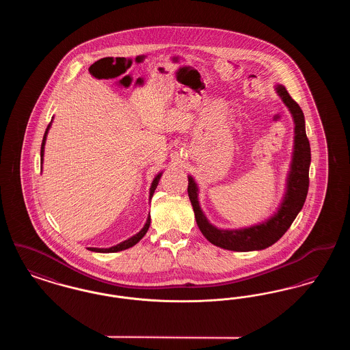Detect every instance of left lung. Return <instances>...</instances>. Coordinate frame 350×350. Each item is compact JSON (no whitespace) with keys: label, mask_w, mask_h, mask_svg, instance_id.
I'll list each match as a JSON object with an SVG mask.
<instances>
[{"label":"left lung","mask_w":350,"mask_h":350,"mask_svg":"<svg viewBox=\"0 0 350 350\" xmlns=\"http://www.w3.org/2000/svg\"><path fill=\"white\" fill-rule=\"evenodd\" d=\"M275 90L283 103L290 110L294 129V152L291 167L287 176L286 193L277 213L265 221L240 230H220L213 226L203 214L198 200V186L191 176H189L187 194L191 202L197 224L202 234L214 245L223 250L234 252H250L265 250L277 243L290 228L294 219L299 214L308 193V172L311 164V148L306 135V122L299 105L293 100L283 85H277Z\"/></svg>","instance_id":"1"}]
</instances>
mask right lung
I'll list each match as a JSON object with an SVG mask.
<instances>
[{"instance_id":"obj_1","label":"right lung","mask_w":350,"mask_h":350,"mask_svg":"<svg viewBox=\"0 0 350 350\" xmlns=\"http://www.w3.org/2000/svg\"><path fill=\"white\" fill-rule=\"evenodd\" d=\"M50 127L51 123L47 126V130H46L44 136H43L42 147H40V163H42V165H43V156H44V144H46V139H47V133H49ZM161 174H163V173H159V174L153 178V181H152V185H150V200L152 198V196H153V193H154L156 187H157V183H159L160 178H161ZM150 217H148L147 221H146V224H144V227L140 230V232L133 234V237H130V239H127V240H124V241L119 243V244L114 245V247H111V248H88V250H92V252H98V253H114V252H119V250H129V248H131V247H133L135 244H137V243L143 239V236L147 233L148 228H150Z\"/></svg>"}]
</instances>
